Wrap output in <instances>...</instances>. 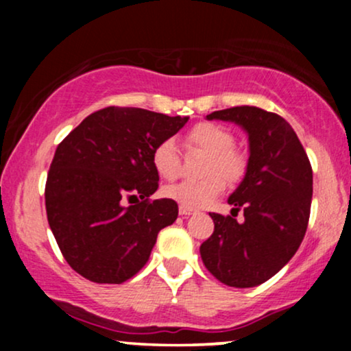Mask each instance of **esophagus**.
Instances as JSON below:
<instances>
[{
  "label": "esophagus",
  "instance_id": "1",
  "mask_svg": "<svg viewBox=\"0 0 351 351\" xmlns=\"http://www.w3.org/2000/svg\"><path fill=\"white\" fill-rule=\"evenodd\" d=\"M180 215H181V216H189V215H195V209H189V208L180 206Z\"/></svg>",
  "mask_w": 351,
  "mask_h": 351
}]
</instances>
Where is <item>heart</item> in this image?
<instances>
[{
    "mask_svg": "<svg viewBox=\"0 0 351 351\" xmlns=\"http://www.w3.org/2000/svg\"><path fill=\"white\" fill-rule=\"evenodd\" d=\"M188 140L193 145L211 155L208 162V173H213L203 180H184L165 188V196L181 206L198 209L208 206L224 189V180L236 181L243 176L245 160L239 152L232 150L234 136L226 128L215 123H199L191 128ZM153 167L165 180H175L180 175V156L173 140H163L153 150ZM220 175L217 176V173Z\"/></svg>",
    "mask_w": 351,
    "mask_h": 351,
    "instance_id": "obj_1",
    "label": "heart"
}]
</instances>
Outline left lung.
<instances>
[{"instance_id":"obj_1","label":"left lung","mask_w":351,"mask_h":351,"mask_svg":"<svg viewBox=\"0 0 351 351\" xmlns=\"http://www.w3.org/2000/svg\"><path fill=\"white\" fill-rule=\"evenodd\" d=\"M206 120L239 125L247 134L245 175L228 203L244 221L211 213L215 231L199 247L201 259L229 287H256L297 252L312 204V167L287 120L257 107L216 110Z\"/></svg>"}]
</instances>
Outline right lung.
<instances>
[{"mask_svg":"<svg viewBox=\"0 0 351 351\" xmlns=\"http://www.w3.org/2000/svg\"><path fill=\"white\" fill-rule=\"evenodd\" d=\"M188 119L107 107L59 143L46 181L47 221L80 276L122 284L147 264L158 232L178 217L173 199L148 201L160 180L153 150Z\"/></svg>","mask_w":351,"mask_h":351,"instance_id":"add662e5","label":"right lung"}]
</instances>
